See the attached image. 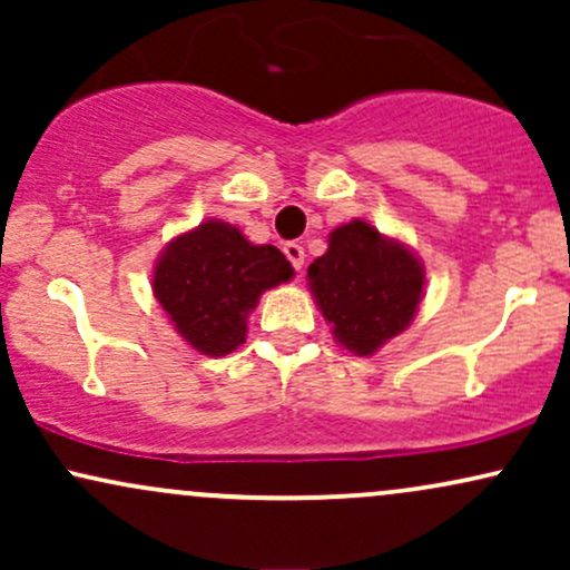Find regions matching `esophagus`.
<instances>
[{"instance_id": "esophagus-1", "label": "esophagus", "mask_w": 570, "mask_h": 570, "mask_svg": "<svg viewBox=\"0 0 570 570\" xmlns=\"http://www.w3.org/2000/svg\"><path fill=\"white\" fill-rule=\"evenodd\" d=\"M284 254H286V259H289L292 263V267L294 271H303V265H305V248L297 244V240H289V244H284Z\"/></svg>"}]
</instances>
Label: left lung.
I'll use <instances>...</instances> for the list:
<instances>
[{"mask_svg": "<svg viewBox=\"0 0 570 570\" xmlns=\"http://www.w3.org/2000/svg\"><path fill=\"white\" fill-rule=\"evenodd\" d=\"M307 284L337 343L372 356L410 326L426 273L407 246L353 219L332 230L326 254L307 267Z\"/></svg>", "mask_w": 570, "mask_h": 570, "instance_id": "8db88e82", "label": "left lung"}]
</instances>
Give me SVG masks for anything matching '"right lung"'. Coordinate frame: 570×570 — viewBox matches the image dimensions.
<instances>
[{
    "label": "right lung",
    "mask_w": 570,
    "mask_h": 570,
    "mask_svg": "<svg viewBox=\"0 0 570 570\" xmlns=\"http://www.w3.org/2000/svg\"><path fill=\"white\" fill-rule=\"evenodd\" d=\"M292 273L276 246H254L238 227L208 219L166 246L153 292L195 351L225 356L246 343V318L259 294Z\"/></svg>",
    "instance_id": "1"
}]
</instances>
